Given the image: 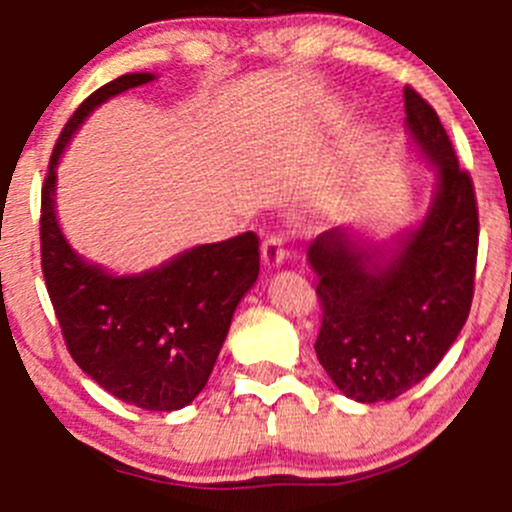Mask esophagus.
<instances>
[{"label": "esophagus", "instance_id": "34e87169", "mask_svg": "<svg viewBox=\"0 0 512 512\" xmlns=\"http://www.w3.org/2000/svg\"><path fill=\"white\" fill-rule=\"evenodd\" d=\"M285 237L277 235V232H272V235L265 237V242H262V260H265L267 267H277L285 262Z\"/></svg>", "mask_w": 512, "mask_h": 512}]
</instances>
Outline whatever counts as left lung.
Masks as SVG:
<instances>
[{
    "label": "left lung",
    "mask_w": 512,
    "mask_h": 512,
    "mask_svg": "<svg viewBox=\"0 0 512 512\" xmlns=\"http://www.w3.org/2000/svg\"><path fill=\"white\" fill-rule=\"evenodd\" d=\"M406 126L438 168L428 218L399 242L386 265L379 252L329 230L309 245L322 304L317 352L344 396L391 401L436 369L466 324L476 287L478 203L431 103L404 89Z\"/></svg>",
    "instance_id": "obj_1"
}]
</instances>
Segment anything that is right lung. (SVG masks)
Listing matches in <instances>:
<instances>
[{"mask_svg": "<svg viewBox=\"0 0 512 512\" xmlns=\"http://www.w3.org/2000/svg\"><path fill=\"white\" fill-rule=\"evenodd\" d=\"M151 79L126 74L108 81L56 138L41 185V272L71 359L116 399L146 411H175L208 384L232 312L260 275V237L242 232L141 277H113L71 250L54 213L56 163L71 133L98 103Z\"/></svg>", "mask_w": 512, "mask_h": 512, "instance_id": "obj_1", "label": "right lung"}]
</instances>
